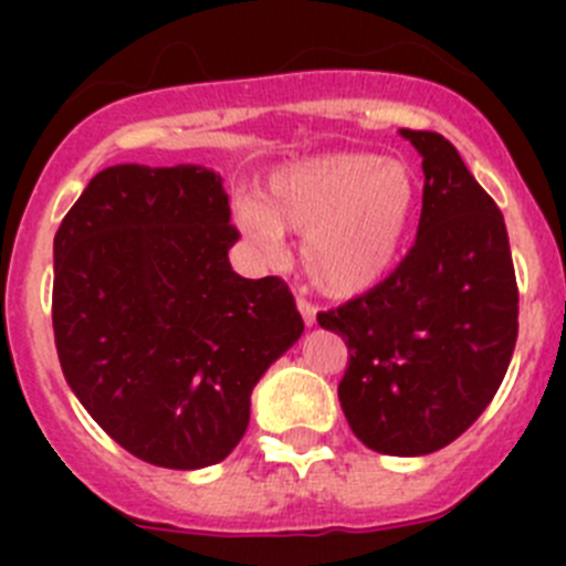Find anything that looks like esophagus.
Wrapping results in <instances>:
<instances>
[{
    "label": "esophagus",
    "mask_w": 566,
    "mask_h": 566,
    "mask_svg": "<svg viewBox=\"0 0 566 566\" xmlns=\"http://www.w3.org/2000/svg\"><path fill=\"white\" fill-rule=\"evenodd\" d=\"M297 308L300 314H303V323H306V326H314V323H317V308H314L312 300L297 297Z\"/></svg>",
    "instance_id": "obj_1"
}]
</instances>
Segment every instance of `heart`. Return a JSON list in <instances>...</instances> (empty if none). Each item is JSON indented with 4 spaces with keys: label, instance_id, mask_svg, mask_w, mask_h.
Here are the masks:
<instances>
[{
    "label": "heart",
    "instance_id": "heart-1",
    "mask_svg": "<svg viewBox=\"0 0 566 566\" xmlns=\"http://www.w3.org/2000/svg\"><path fill=\"white\" fill-rule=\"evenodd\" d=\"M419 212V184L402 161L368 153L314 155L269 175L263 201H243L238 223L263 258L283 254V232L303 234L300 263L319 292L354 297L391 272Z\"/></svg>",
    "mask_w": 566,
    "mask_h": 566
}]
</instances>
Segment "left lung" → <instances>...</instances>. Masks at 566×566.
<instances>
[{
  "label": "left lung",
  "instance_id": "obj_1",
  "mask_svg": "<svg viewBox=\"0 0 566 566\" xmlns=\"http://www.w3.org/2000/svg\"><path fill=\"white\" fill-rule=\"evenodd\" d=\"M422 155L411 252L371 292L317 323L348 345L339 405L354 437L388 457H424L496 397L518 334L504 218L444 135L399 129Z\"/></svg>",
  "mask_w": 566,
  "mask_h": 566
}]
</instances>
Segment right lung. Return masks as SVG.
Segmentation results:
<instances>
[{"mask_svg": "<svg viewBox=\"0 0 566 566\" xmlns=\"http://www.w3.org/2000/svg\"><path fill=\"white\" fill-rule=\"evenodd\" d=\"M221 175L118 164L53 240V334L67 385L124 451L198 470L232 453L252 388L303 334L280 277L232 272Z\"/></svg>", "mask_w": 566, "mask_h": 566, "instance_id": "add662e5", "label": "right lung"}]
</instances>
